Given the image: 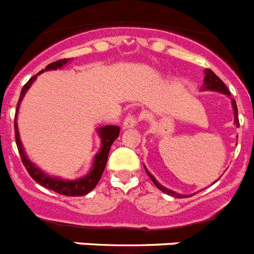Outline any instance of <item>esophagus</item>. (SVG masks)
Segmentation results:
<instances>
[{
	"instance_id": "esophagus-1",
	"label": "esophagus",
	"mask_w": 254,
	"mask_h": 254,
	"mask_svg": "<svg viewBox=\"0 0 254 254\" xmlns=\"http://www.w3.org/2000/svg\"><path fill=\"white\" fill-rule=\"evenodd\" d=\"M137 122H138L137 117L134 116V114L129 113L128 116L126 117L125 121H123V128L125 129L132 128V127H134V126L137 125Z\"/></svg>"
}]
</instances>
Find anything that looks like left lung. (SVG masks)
<instances>
[{
	"label": "left lung",
	"instance_id": "left-lung-1",
	"mask_svg": "<svg viewBox=\"0 0 254 254\" xmlns=\"http://www.w3.org/2000/svg\"><path fill=\"white\" fill-rule=\"evenodd\" d=\"M203 81H205V85H203V90H212V91H219V93H223L225 94V95H230V91L228 90V87H226V85L224 84L221 80H220L219 77H217L216 75H215L211 69H205V78H203ZM232 105H233V111H234V123L235 125L239 127V120H238V108H237V103H235L234 99H232ZM145 170H146L147 176L150 177V179H151L152 182H154V185L156 186V187L159 188L160 190H163L164 193L167 194H170V196L176 197V198H182V197H190L187 196V194H179V193H176V192H173V190H168V188L163 187L161 185H159L158 181L154 178V177L151 176V173L149 172V170L145 168Z\"/></svg>",
	"mask_w": 254,
	"mask_h": 254
}]
</instances>
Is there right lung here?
I'll return each mask as SVG.
<instances>
[{"mask_svg": "<svg viewBox=\"0 0 254 254\" xmlns=\"http://www.w3.org/2000/svg\"><path fill=\"white\" fill-rule=\"evenodd\" d=\"M68 61L69 58H64V60L52 62V64H49L46 68L42 69L39 73L44 72V71H48V69L61 68V67H64ZM39 73L33 76V77L22 86L21 93H20L19 102H17L16 114H15V117L17 116L20 102H21L24 95H25V93L28 91V89L31 86V84L35 81V78H37V76L39 75ZM98 133H99L100 138H102V147H100L99 152H98V154L95 155V158H94L93 168H91L90 172L87 173L85 177H82V178L75 179V181H64V179L61 178L49 177L48 174L42 172L39 168L35 167V164H33L29 160L28 156L25 155V151L22 149L19 131H17V123L16 121H15V138H16V146L17 150H19L22 164H24L25 169L28 170L29 176L34 179L37 183H39L40 186H43V187L48 188V190H55V192H57V193L69 197L85 196V194H87L90 190H93L94 188H95V186L98 185V182L102 178V174L105 169V165H107L108 154H109L112 143L114 142V140H116V138L118 137V134H120V127H118V126H105V127H100V128L98 129Z\"/></svg>", "mask_w": 254, "mask_h": 254, "instance_id": "obj_1", "label": "right lung"}]
</instances>
